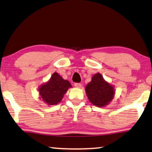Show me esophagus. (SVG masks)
Listing matches in <instances>:
<instances>
[{"label":"esophagus","mask_w":152,"mask_h":152,"mask_svg":"<svg viewBox=\"0 0 152 152\" xmlns=\"http://www.w3.org/2000/svg\"><path fill=\"white\" fill-rule=\"evenodd\" d=\"M74 86L77 87V88H80L82 86V84L80 83H74Z\"/></svg>","instance_id":"1"}]
</instances>
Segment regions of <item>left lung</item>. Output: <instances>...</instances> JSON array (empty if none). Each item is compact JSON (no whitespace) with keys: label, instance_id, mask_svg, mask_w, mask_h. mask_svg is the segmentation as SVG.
I'll use <instances>...</instances> for the list:
<instances>
[{"label":"left lung","instance_id":"1","mask_svg":"<svg viewBox=\"0 0 152 152\" xmlns=\"http://www.w3.org/2000/svg\"><path fill=\"white\" fill-rule=\"evenodd\" d=\"M86 92L91 102L99 107L109 103L115 93L113 86L105 82L99 73L92 76V81L86 86Z\"/></svg>","mask_w":152,"mask_h":152}]
</instances>
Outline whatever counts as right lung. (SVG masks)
<instances>
[{
	"mask_svg": "<svg viewBox=\"0 0 152 152\" xmlns=\"http://www.w3.org/2000/svg\"><path fill=\"white\" fill-rule=\"evenodd\" d=\"M71 86L70 82L55 72L50 81L39 87V94L43 101L49 105L57 104Z\"/></svg>",
	"mask_w": 152,
	"mask_h": 152,
	"instance_id": "1",
	"label": "right lung"
}]
</instances>
